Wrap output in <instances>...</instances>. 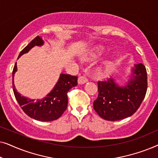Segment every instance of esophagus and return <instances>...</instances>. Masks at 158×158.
I'll use <instances>...</instances> for the list:
<instances>
[{
    "instance_id": "esophagus-1",
    "label": "esophagus",
    "mask_w": 158,
    "mask_h": 158,
    "mask_svg": "<svg viewBox=\"0 0 158 158\" xmlns=\"http://www.w3.org/2000/svg\"><path fill=\"white\" fill-rule=\"evenodd\" d=\"M87 81H88V74L80 75L78 77V80H77V82H78L79 84H84Z\"/></svg>"
}]
</instances>
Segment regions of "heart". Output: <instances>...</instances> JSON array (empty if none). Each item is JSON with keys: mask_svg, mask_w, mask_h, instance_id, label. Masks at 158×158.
Wrapping results in <instances>:
<instances>
[{"mask_svg": "<svg viewBox=\"0 0 158 158\" xmlns=\"http://www.w3.org/2000/svg\"><path fill=\"white\" fill-rule=\"evenodd\" d=\"M102 52L103 49L100 48V47H96V48H94V50L92 51L91 56L92 57H96V56L101 55V54L102 53Z\"/></svg>", "mask_w": 158, "mask_h": 158, "instance_id": "1", "label": "heart"}]
</instances>
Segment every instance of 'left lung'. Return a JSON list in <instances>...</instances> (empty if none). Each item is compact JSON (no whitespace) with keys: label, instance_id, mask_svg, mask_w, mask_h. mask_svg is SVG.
I'll use <instances>...</instances> for the list:
<instances>
[{"label":"left lung","instance_id":"8db88e82","mask_svg":"<svg viewBox=\"0 0 158 158\" xmlns=\"http://www.w3.org/2000/svg\"><path fill=\"white\" fill-rule=\"evenodd\" d=\"M132 72V77L124 87L116 85L112 77L98 81V95L94 109L103 119H123L139 109L148 89V75L142 63L135 64Z\"/></svg>","mask_w":158,"mask_h":158}]
</instances>
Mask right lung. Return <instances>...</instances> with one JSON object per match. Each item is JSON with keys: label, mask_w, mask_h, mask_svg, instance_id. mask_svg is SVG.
Instances as JSON below:
<instances>
[{"label": "right lung", "mask_w": 158, "mask_h": 158, "mask_svg": "<svg viewBox=\"0 0 158 158\" xmlns=\"http://www.w3.org/2000/svg\"><path fill=\"white\" fill-rule=\"evenodd\" d=\"M42 39L37 36L23 48L19 57L29 52L34 46L43 44ZM17 70L16 62L13 70V90L19 104L26 114L34 119L42 122H50L59 118L68 106V92L77 85V77L74 75L61 74L54 89L42 100H31L21 96L17 92L14 83V73Z\"/></svg>", "instance_id": "obj_1"}]
</instances>
